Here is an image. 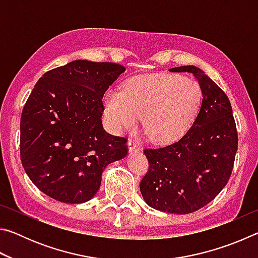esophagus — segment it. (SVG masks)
Masks as SVG:
<instances>
[{
	"instance_id": "1",
	"label": "esophagus",
	"mask_w": 258,
	"mask_h": 258,
	"mask_svg": "<svg viewBox=\"0 0 258 258\" xmlns=\"http://www.w3.org/2000/svg\"><path fill=\"white\" fill-rule=\"evenodd\" d=\"M127 147H128L130 152H139L141 150V147L139 146V143L132 141V140H128L127 141Z\"/></svg>"
}]
</instances>
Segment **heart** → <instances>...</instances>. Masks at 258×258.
<instances>
[{"mask_svg":"<svg viewBox=\"0 0 258 258\" xmlns=\"http://www.w3.org/2000/svg\"><path fill=\"white\" fill-rule=\"evenodd\" d=\"M202 99V89L196 81L158 73L131 78L124 92L109 90L104 95V108L115 132L134 128L142 116V126L151 141L166 145L186 132Z\"/></svg>","mask_w":258,"mask_h":258,"instance_id":"heart-1","label":"heart"}]
</instances>
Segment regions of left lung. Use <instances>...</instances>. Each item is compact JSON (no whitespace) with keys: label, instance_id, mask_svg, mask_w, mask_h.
Wrapping results in <instances>:
<instances>
[{"label":"left lung","instance_id":"obj_1","mask_svg":"<svg viewBox=\"0 0 258 258\" xmlns=\"http://www.w3.org/2000/svg\"><path fill=\"white\" fill-rule=\"evenodd\" d=\"M169 72L190 73L197 78L202 104L178 141L145 150L150 167L140 191L151 208L182 215L206 206L226 185L238 150V134L229 98L203 69L181 66Z\"/></svg>","mask_w":258,"mask_h":258}]
</instances>
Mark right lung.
<instances>
[{
    "mask_svg": "<svg viewBox=\"0 0 258 258\" xmlns=\"http://www.w3.org/2000/svg\"><path fill=\"white\" fill-rule=\"evenodd\" d=\"M120 64L75 60L45 73L21 113V163L43 194L82 204L101 185L104 168L127 155L126 139L106 132L102 98Z\"/></svg>",
    "mask_w": 258,
    "mask_h": 258,
    "instance_id": "add662e5",
    "label": "right lung"
}]
</instances>
